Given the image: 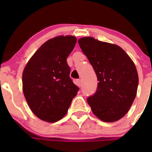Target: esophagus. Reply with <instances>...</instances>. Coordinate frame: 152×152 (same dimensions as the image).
Returning <instances> with one entry per match:
<instances>
[{
	"label": "esophagus",
	"mask_w": 152,
	"mask_h": 152,
	"mask_svg": "<svg viewBox=\"0 0 152 152\" xmlns=\"http://www.w3.org/2000/svg\"><path fill=\"white\" fill-rule=\"evenodd\" d=\"M76 83H77V85L79 87H81V86H82V80H81L80 79H77V80H76Z\"/></svg>",
	"instance_id": "34e87169"
}]
</instances>
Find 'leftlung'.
<instances>
[{
    "label": "left lung",
    "mask_w": 152,
    "mask_h": 152,
    "mask_svg": "<svg viewBox=\"0 0 152 152\" xmlns=\"http://www.w3.org/2000/svg\"><path fill=\"white\" fill-rule=\"evenodd\" d=\"M79 45L94 69L99 81L96 92L87 98L93 114L104 122L123 118L132 104L138 87L134 62L118 45L90 37Z\"/></svg>",
    "instance_id": "obj_1"
}]
</instances>
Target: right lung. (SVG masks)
<instances>
[{
    "instance_id": "obj_1",
    "label": "right lung",
    "mask_w": 152,
    "mask_h": 152,
    "mask_svg": "<svg viewBox=\"0 0 152 152\" xmlns=\"http://www.w3.org/2000/svg\"><path fill=\"white\" fill-rule=\"evenodd\" d=\"M76 38L58 36L41 45L26 65L23 91L34 114L45 121L62 119L79 87L70 78L67 58L74 48Z\"/></svg>"
}]
</instances>
